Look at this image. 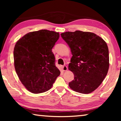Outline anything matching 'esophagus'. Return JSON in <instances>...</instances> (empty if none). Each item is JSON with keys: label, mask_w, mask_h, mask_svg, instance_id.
Returning <instances> with one entry per match:
<instances>
[{"label": "esophagus", "mask_w": 121, "mask_h": 121, "mask_svg": "<svg viewBox=\"0 0 121 121\" xmlns=\"http://www.w3.org/2000/svg\"><path fill=\"white\" fill-rule=\"evenodd\" d=\"M62 68V70L63 71H67V70H68V68H67V65H63Z\"/></svg>", "instance_id": "esophagus-1"}]
</instances>
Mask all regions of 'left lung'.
Instances as JSON below:
<instances>
[{"label": "left lung", "instance_id": "obj_1", "mask_svg": "<svg viewBox=\"0 0 121 121\" xmlns=\"http://www.w3.org/2000/svg\"><path fill=\"white\" fill-rule=\"evenodd\" d=\"M73 56L68 68L74 75L69 86L77 92L89 94L99 87L109 69V51L106 43L90 32L76 30L61 34Z\"/></svg>", "mask_w": 121, "mask_h": 121}]
</instances>
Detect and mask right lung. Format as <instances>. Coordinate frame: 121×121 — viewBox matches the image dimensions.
Here are the masks:
<instances>
[{"label": "right lung", "mask_w": 121, "mask_h": 121, "mask_svg": "<svg viewBox=\"0 0 121 121\" xmlns=\"http://www.w3.org/2000/svg\"><path fill=\"white\" fill-rule=\"evenodd\" d=\"M59 36V32L40 30L29 32L16 42L13 52L15 71L32 93L48 91L60 74L52 52Z\"/></svg>", "instance_id": "1"}]
</instances>
